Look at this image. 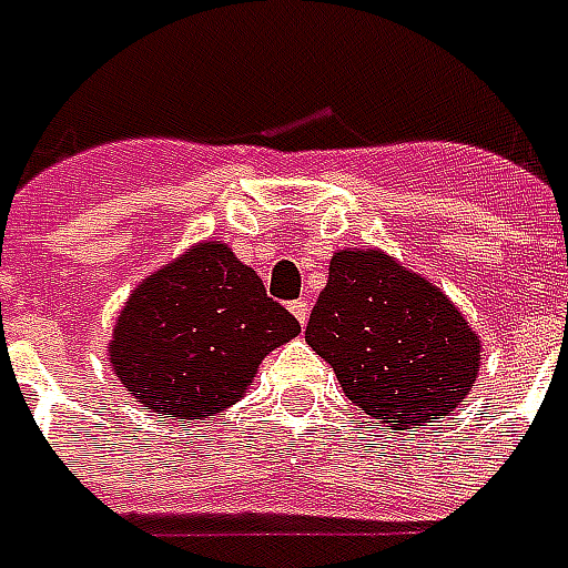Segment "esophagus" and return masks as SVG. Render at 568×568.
Returning a JSON list of instances; mask_svg holds the SVG:
<instances>
[{
  "mask_svg": "<svg viewBox=\"0 0 568 568\" xmlns=\"http://www.w3.org/2000/svg\"><path fill=\"white\" fill-rule=\"evenodd\" d=\"M288 310H292V316H295L301 325H306V318H310V304H306L304 297L292 301V304H288Z\"/></svg>",
  "mask_w": 568,
  "mask_h": 568,
  "instance_id": "1",
  "label": "esophagus"
}]
</instances>
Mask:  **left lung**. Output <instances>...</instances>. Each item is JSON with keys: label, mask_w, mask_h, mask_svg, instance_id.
<instances>
[{"label": "left lung", "mask_w": 568, "mask_h": 568, "mask_svg": "<svg viewBox=\"0 0 568 568\" xmlns=\"http://www.w3.org/2000/svg\"><path fill=\"white\" fill-rule=\"evenodd\" d=\"M306 343L376 427L415 430L473 388L478 339L457 306L376 250L337 252Z\"/></svg>", "instance_id": "8db88e82"}]
</instances>
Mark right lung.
<instances>
[{"label": "right lung", "mask_w": 568, "mask_h": 568, "mask_svg": "<svg viewBox=\"0 0 568 568\" xmlns=\"http://www.w3.org/2000/svg\"><path fill=\"white\" fill-rule=\"evenodd\" d=\"M301 334L258 273L222 243H201L153 273L120 313L111 364L134 400L165 418L229 409L267 352Z\"/></svg>", "instance_id": "1"}]
</instances>
